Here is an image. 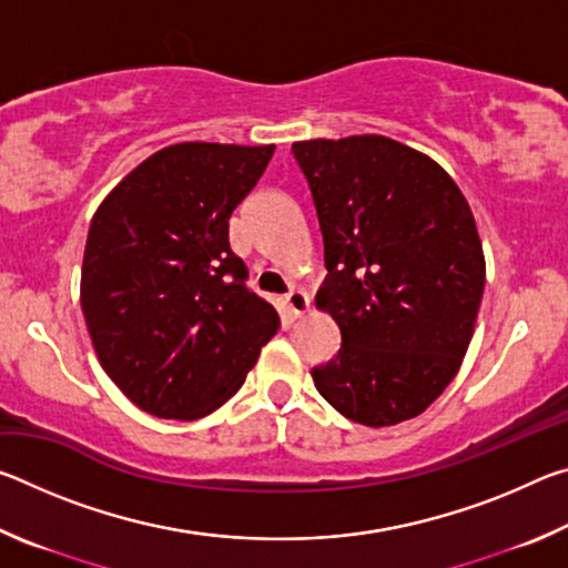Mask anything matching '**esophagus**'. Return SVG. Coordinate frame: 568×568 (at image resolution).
Masks as SVG:
<instances>
[{
	"label": "esophagus",
	"instance_id": "34e87169",
	"mask_svg": "<svg viewBox=\"0 0 568 568\" xmlns=\"http://www.w3.org/2000/svg\"><path fill=\"white\" fill-rule=\"evenodd\" d=\"M307 305H311V301H307V293L301 291V287H295V291L285 295V307L293 318H301V315L307 311Z\"/></svg>",
	"mask_w": 568,
	"mask_h": 568
}]
</instances>
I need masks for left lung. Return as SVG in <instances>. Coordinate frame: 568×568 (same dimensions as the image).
Here are the masks:
<instances>
[{
    "instance_id": "left-lung-1",
    "label": "left lung",
    "mask_w": 568,
    "mask_h": 568,
    "mask_svg": "<svg viewBox=\"0 0 568 568\" xmlns=\"http://www.w3.org/2000/svg\"><path fill=\"white\" fill-rule=\"evenodd\" d=\"M323 233V311L341 351L315 365L321 396L363 426L426 410L460 368L486 283L464 192L420 152L381 134L295 142Z\"/></svg>"
}]
</instances>
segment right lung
Masks as SVG:
<instances>
[{"mask_svg": "<svg viewBox=\"0 0 568 568\" xmlns=\"http://www.w3.org/2000/svg\"><path fill=\"white\" fill-rule=\"evenodd\" d=\"M275 145L182 142L134 168L92 217L82 313L98 358L134 406L195 420L245 383L277 333L275 307L247 287L230 215Z\"/></svg>", "mask_w": 568, "mask_h": 568, "instance_id": "add662e5", "label": "right lung"}]
</instances>
